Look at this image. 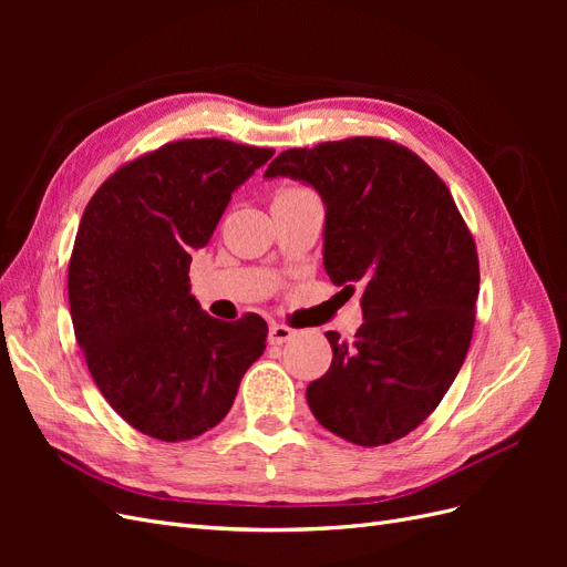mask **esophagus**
I'll list each match as a JSON object with an SVG mask.
<instances>
[{"label":"esophagus","instance_id":"1","mask_svg":"<svg viewBox=\"0 0 567 567\" xmlns=\"http://www.w3.org/2000/svg\"><path fill=\"white\" fill-rule=\"evenodd\" d=\"M293 336H296V331L286 323H271L269 326V342H271V346H284V342H288Z\"/></svg>","mask_w":567,"mask_h":567}]
</instances>
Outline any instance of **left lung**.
I'll use <instances>...</instances> for the list:
<instances>
[{
	"label": "left lung",
	"instance_id": "obj_1",
	"mask_svg": "<svg viewBox=\"0 0 567 567\" xmlns=\"http://www.w3.org/2000/svg\"><path fill=\"white\" fill-rule=\"evenodd\" d=\"M326 203L323 267L362 290L352 340L326 333L333 362L307 404L333 435L381 447L419 427L466 359L480 288L473 234L435 169L383 136L288 148L267 167Z\"/></svg>",
	"mask_w": 567,
	"mask_h": 567
}]
</instances>
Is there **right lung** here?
I'll return each mask as SVG.
<instances>
[{
	"instance_id": "obj_1",
	"label": "right lung",
	"mask_w": 567,
	"mask_h": 567,
	"mask_svg": "<svg viewBox=\"0 0 567 567\" xmlns=\"http://www.w3.org/2000/svg\"><path fill=\"white\" fill-rule=\"evenodd\" d=\"M271 156L217 136L167 142L120 165L84 208L68 262L73 329L96 388L134 431L163 442L210 431L265 352L267 321L205 315L188 265L234 188Z\"/></svg>"
}]
</instances>
